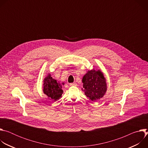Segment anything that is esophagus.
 <instances>
[{
	"label": "esophagus",
	"instance_id": "1",
	"mask_svg": "<svg viewBox=\"0 0 148 148\" xmlns=\"http://www.w3.org/2000/svg\"><path fill=\"white\" fill-rule=\"evenodd\" d=\"M77 84L75 83H70V86H77Z\"/></svg>",
	"mask_w": 148,
	"mask_h": 148
}]
</instances>
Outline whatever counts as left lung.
<instances>
[{"label":"left lung","instance_id":"obj_1","mask_svg":"<svg viewBox=\"0 0 148 148\" xmlns=\"http://www.w3.org/2000/svg\"><path fill=\"white\" fill-rule=\"evenodd\" d=\"M82 91L92 101H97L103 97L107 90L106 79L99 70H88L84 75Z\"/></svg>","mask_w":148,"mask_h":148}]
</instances>
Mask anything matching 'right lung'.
<instances>
[{"label": "right lung", "mask_w": 148, "mask_h": 148, "mask_svg": "<svg viewBox=\"0 0 148 148\" xmlns=\"http://www.w3.org/2000/svg\"><path fill=\"white\" fill-rule=\"evenodd\" d=\"M43 92L48 98L52 99L54 101H57L61 98L63 94L62 90V84L64 85V83L60 84L56 79L53 78L51 74L49 73L45 77L43 81Z\"/></svg>", "instance_id": "1"}]
</instances>
